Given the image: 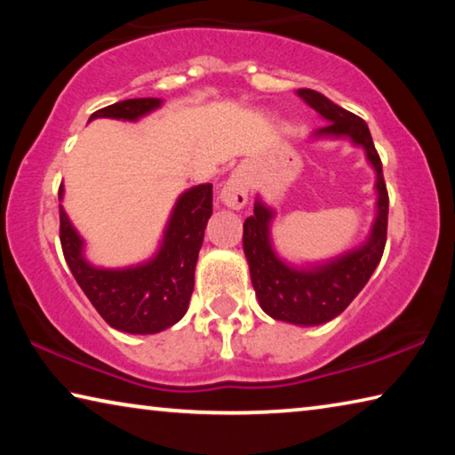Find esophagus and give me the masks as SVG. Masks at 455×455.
<instances>
[{
    "label": "esophagus",
    "mask_w": 455,
    "mask_h": 455,
    "mask_svg": "<svg viewBox=\"0 0 455 455\" xmlns=\"http://www.w3.org/2000/svg\"><path fill=\"white\" fill-rule=\"evenodd\" d=\"M249 200V179L243 171H235L220 188V203L233 211H241Z\"/></svg>",
    "instance_id": "esophagus-1"
}]
</instances>
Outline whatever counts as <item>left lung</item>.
Listing matches in <instances>:
<instances>
[{"label": "left lung", "instance_id": "8db88e82", "mask_svg": "<svg viewBox=\"0 0 455 455\" xmlns=\"http://www.w3.org/2000/svg\"><path fill=\"white\" fill-rule=\"evenodd\" d=\"M297 96L325 120V126L315 130L311 140H349L355 148H363L367 164L375 172L377 195L375 219L365 241L341 255L315 263H289L276 252L273 243L276 211L260 195L255 198V214L243 225V249L260 309L276 321L313 327L329 323L347 309L379 265L387 236L389 198L379 154L365 122L315 90H297Z\"/></svg>", "mask_w": 455, "mask_h": 455}]
</instances>
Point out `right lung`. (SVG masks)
Returning a JSON list of instances; mask_svg holds the SVG:
<instances>
[{
  "label": "right lung",
  "instance_id": "add662e5",
  "mask_svg": "<svg viewBox=\"0 0 455 455\" xmlns=\"http://www.w3.org/2000/svg\"><path fill=\"white\" fill-rule=\"evenodd\" d=\"M163 98L122 100L96 118L138 122L158 110ZM64 200V184L60 187ZM212 214V184H196L176 198L154 255L128 267H100L86 257V241L60 204V241L74 279L108 325L130 335H154L179 323L195 289L198 251Z\"/></svg>",
  "mask_w": 455,
  "mask_h": 455
}]
</instances>
